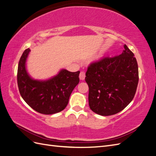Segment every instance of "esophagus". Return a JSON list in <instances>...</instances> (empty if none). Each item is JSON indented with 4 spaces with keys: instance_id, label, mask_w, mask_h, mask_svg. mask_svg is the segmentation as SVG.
Wrapping results in <instances>:
<instances>
[{
    "instance_id": "esophagus-1",
    "label": "esophagus",
    "mask_w": 156,
    "mask_h": 156,
    "mask_svg": "<svg viewBox=\"0 0 156 156\" xmlns=\"http://www.w3.org/2000/svg\"><path fill=\"white\" fill-rule=\"evenodd\" d=\"M85 72H81V73H80L79 74V79L80 80H81V81H83V80L84 79V78H85Z\"/></svg>"
}]
</instances>
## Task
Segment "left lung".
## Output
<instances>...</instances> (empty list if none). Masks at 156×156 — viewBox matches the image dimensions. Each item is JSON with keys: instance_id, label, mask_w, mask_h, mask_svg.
Listing matches in <instances>:
<instances>
[{"instance_id": "1", "label": "left lung", "mask_w": 156, "mask_h": 156, "mask_svg": "<svg viewBox=\"0 0 156 156\" xmlns=\"http://www.w3.org/2000/svg\"><path fill=\"white\" fill-rule=\"evenodd\" d=\"M122 53L104 57L90 64L85 81L88 103L98 115L110 116L120 112L133 100L139 82L138 64L126 45Z\"/></svg>"}]
</instances>
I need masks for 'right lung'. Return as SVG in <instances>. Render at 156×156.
Masks as SVG:
<instances>
[{"label":"right lung","mask_w":156,"mask_h":156,"mask_svg":"<svg viewBox=\"0 0 156 156\" xmlns=\"http://www.w3.org/2000/svg\"><path fill=\"white\" fill-rule=\"evenodd\" d=\"M30 49L23 52L18 64L17 84L24 101L37 112L53 115L67 106L69 96L79 83V71L70 72L62 69L52 78L39 81L30 77L26 69V61Z\"/></svg>","instance_id":"1"}]
</instances>
